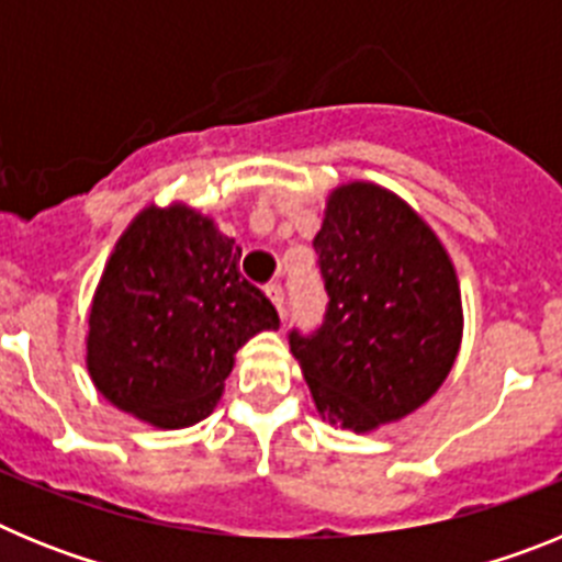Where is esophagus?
Wrapping results in <instances>:
<instances>
[{
  "mask_svg": "<svg viewBox=\"0 0 562 562\" xmlns=\"http://www.w3.org/2000/svg\"><path fill=\"white\" fill-rule=\"evenodd\" d=\"M267 295H270V301H272V304H276L278 315L284 317V312H286V297H284V286H281V284H270V286H267Z\"/></svg>",
  "mask_w": 562,
  "mask_h": 562,
  "instance_id": "esophagus-1",
  "label": "esophagus"
}]
</instances>
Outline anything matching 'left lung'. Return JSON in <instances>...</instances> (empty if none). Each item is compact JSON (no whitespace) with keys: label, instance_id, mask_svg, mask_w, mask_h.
I'll use <instances>...</instances> for the list:
<instances>
[{"label":"left lung","instance_id":"left-lung-1","mask_svg":"<svg viewBox=\"0 0 562 562\" xmlns=\"http://www.w3.org/2000/svg\"><path fill=\"white\" fill-rule=\"evenodd\" d=\"M329 295L321 326L290 329L331 428L366 434L428 402L453 369L461 295L448 252L400 196L369 182L331 193L312 241Z\"/></svg>","mask_w":562,"mask_h":562}]
</instances>
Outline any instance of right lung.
<instances>
[{
    "label": "right lung",
    "mask_w": 562,
    "mask_h": 562,
    "mask_svg": "<svg viewBox=\"0 0 562 562\" xmlns=\"http://www.w3.org/2000/svg\"><path fill=\"white\" fill-rule=\"evenodd\" d=\"M238 261L241 247L191 207H146L128 225L89 312L87 369L112 405L157 428L216 408L233 355L281 324Z\"/></svg>",
    "instance_id": "obj_1"
}]
</instances>
